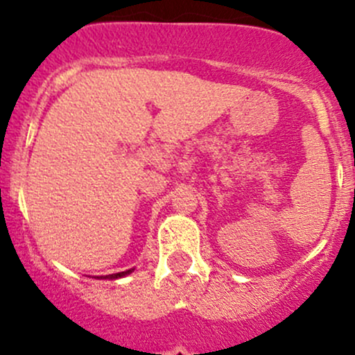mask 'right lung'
<instances>
[{
  "instance_id": "1",
  "label": "right lung",
  "mask_w": 355,
  "mask_h": 355,
  "mask_svg": "<svg viewBox=\"0 0 355 355\" xmlns=\"http://www.w3.org/2000/svg\"><path fill=\"white\" fill-rule=\"evenodd\" d=\"M132 271H134V268L132 270H127V271H121V273H113V275H106V277H98L101 278V280H116V278H121V277H127V275H130Z\"/></svg>"
}]
</instances>
